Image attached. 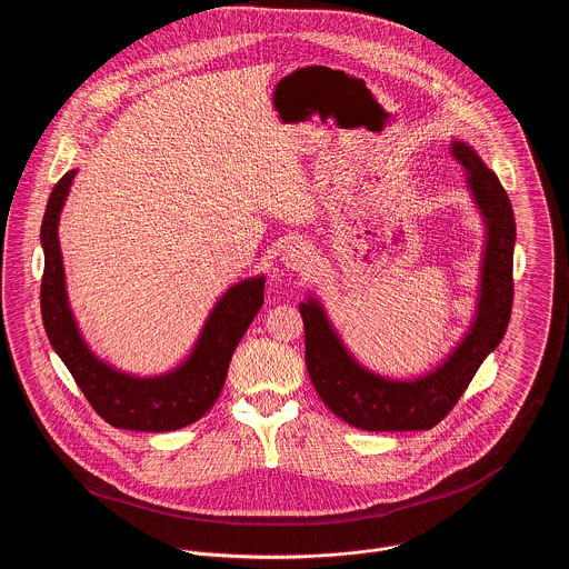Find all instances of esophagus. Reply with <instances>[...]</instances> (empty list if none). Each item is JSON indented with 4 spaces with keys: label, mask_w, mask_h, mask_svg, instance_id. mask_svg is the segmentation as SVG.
Segmentation results:
<instances>
[{
    "label": "esophagus",
    "mask_w": 569,
    "mask_h": 569,
    "mask_svg": "<svg viewBox=\"0 0 569 569\" xmlns=\"http://www.w3.org/2000/svg\"><path fill=\"white\" fill-rule=\"evenodd\" d=\"M311 260H313L311 249L302 243V241H293V243L287 244V249L282 251V262L289 269H298V271L307 269Z\"/></svg>",
    "instance_id": "34e87169"
}]
</instances>
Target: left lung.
Listing matches in <instances>:
<instances>
[{
    "label": "left lung",
    "mask_w": 569,
    "mask_h": 569,
    "mask_svg": "<svg viewBox=\"0 0 569 569\" xmlns=\"http://www.w3.org/2000/svg\"><path fill=\"white\" fill-rule=\"evenodd\" d=\"M451 156L467 172L469 190L485 219L487 244L473 326L436 370L406 381L375 375L348 352L316 298L300 305L309 377L325 406L357 429L420 431L436 427L465 395L510 322L517 237L510 199L497 174L469 144L453 140Z\"/></svg>",
    "instance_id": "8db88e82"
}]
</instances>
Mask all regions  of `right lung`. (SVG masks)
<instances>
[{"label": "right lung", "instance_id": "add662e5", "mask_svg": "<svg viewBox=\"0 0 569 569\" xmlns=\"http://www.w3.org/2000/svg\"><path fill=\"white\" fill-rule=\"evenodd\" d=\"M77 170L52 188L43 223L41 316L48 339L89 406L109 425L131 431H174L199 420L221 395L232 355L264 300V276L230 287L210 311L190 357L160 377H133L98 359L72 316L59 247V219Z\"/></svg>", "mask_w": 569, "mask_h": 569}]
</instances>
